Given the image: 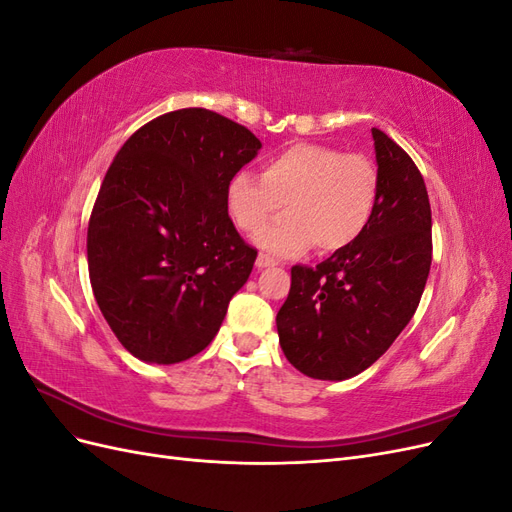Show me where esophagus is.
<instances>
[{"instance_id":"1","label":"esophagus","mask_w":512,"mask_h":512,"mask_svg":"<svg viewBox=\"0 0 512 512\" xmlns=\"http://www.w3.org/2000/svg\"><path fill=\"white\" fill-rule=\"evenodd\" d=\"M275 265H277V260L271 258V256H267V254H260V256L256 258V267H258V269H267V267H275Z\"/></svg>"}]
</instances>
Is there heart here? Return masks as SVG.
<instances>
[{"label":"heart","instance_id":"b5f03b06","mask_svg":"<svg viewBox=\"0 0 512 512\" xmlns=\"http://www.w3.org/2000/svg\"><path fill=\"white\" fill-rule=\"evenodd\" d=\"M380 175L363 153L301 143L262 162V175L239 170L226 183L224 203L245 235H254L286 207L284 218L256 237L273 256H294L316 243L342 252L367 230L378 205Z\"/></svg>","mask_w":512,"mask_h":512}]
</instances>
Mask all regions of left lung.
Segmentation results:
<instances>
[{
    "label": "left lung",
    "mask_w": 512,
    "mask_h": 512,
    "mask_svg": "<svg viewBox=\"0 0 512 512\" xmlns=\"http://www.w3.org/2000/svg\"><path fill=\"white\" fill-rule=\"evenodd\" d=\"M380 175L367 230L316 267H292L277 312L286 359L316 380H348L391 348L412 320L431 267V207L421 170L371 128Z\"/></svg>",
    "instance_id": "obj_1"
}]
</instances>
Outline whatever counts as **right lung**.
Returning <instances> with one entry per match:
<instances>
[{
  "label": "right lung",
  "instance_id": "right-lung-1",
  "mask_svg": "<svg viewBox=\"0 0 512 512\" xmlns=\"http://www.w3.org/2000/svg\"><path fill=\"white\" fill-rule=\"evenodd\" d=\"M258 138L207 108H181L138 128L106 170L87 228L100 312L121 346L173 365L218 335L258 252L228 218V179Z\"/></svg>",
  "mask_w": 512,
  "mask_h": 512
}]
</instances>
